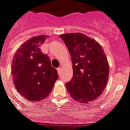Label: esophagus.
<instances>
[{
    "mask_svg": "<svg viewBox=\"0 0 130 130\" xmlns=\"http://www.w3.org/2000/svg\"><path fill=\"white\" fill-rule=\"evenodd\" d=\"M57 70H58V74H59V75H60V73H61V68H58V69H57Z\"/></svg>",
    "mask_w": 130,
    "mask_h": 130,
    "instance_id": "1",
    "label": "esophagus"
}]
</instances>
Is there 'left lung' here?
Wrapping results in <instances>:
<instances>
[{
  "mask_svg": "<svg viewBox=\"0 0 130 130\" xmlns=\"http://www.w3.org/2000/svg\"><path fill=\"white\" fill-rule=\"evenodd\" d=\"M71 56L72 79L66 84L71 97L81 103L97 99L105 89L109 65L104 49L94 39L81 33L60 35Z\"/></svg>",
  "mask_w": 130,
  "mask_h": 130,
  "instance_id": "8db88e82",
  "label": "left lung"
}]
</instances>
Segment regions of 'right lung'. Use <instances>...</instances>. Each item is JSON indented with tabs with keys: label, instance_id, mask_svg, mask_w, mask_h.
<instances>
[{
	"label": "right lung",
	"instance_id": "right-lung-1",
	"mask_svg": "<svg viewBox=\"0 0 130 130\" xmlns=\"http://www.w3.org/2000/svg\"><path fill=\"white\" fill-rule=\"evenodd\" d=\"M48 36L32 37L23 43L13 56L11 73L17 91L26 99L39 102L49 95L58 74L50 59L39 48Z\"/></svg>",
	"mask_w": 130,
	"mask_h": 130
}]
</instances>
